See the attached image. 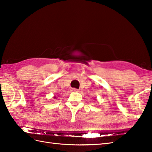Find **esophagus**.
<instances>
[{
    "label": "esophagus",
    "instance_id": "34e87169",
    "mask_svg": "<svg viewBox=\"0 0 152 152\" xmlns=\"http://www.w3.org/2000/svg\"><path fill=\"white\" fill-rule=\"evenodd\" d=\"M72 91H78V90L77 89H76V88H72Z\"/></svg>",
    "mask_w": 152,
    "mask_h": 152
}]
</instances>
